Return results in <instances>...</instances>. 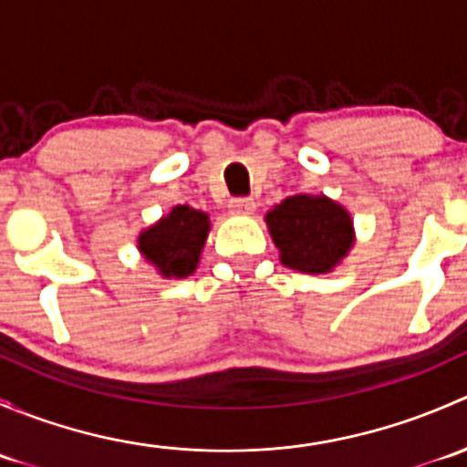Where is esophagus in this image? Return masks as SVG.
<instances>
[{"label": "esophagus", "instance_id": "obj_1", "mask_svg": "<svg viewBox=\"0 0 467 467\" xmlns=\"http://www.w3.org/2000/svg\"><path fill=\"white\" fill-rule=\"evenodd\" d=\"M228 210L237 216H248L255 212V201L253 199H233L230 201Z\"/></svg>", "mask_w": 467, "mask_h": 467}]
</instances>
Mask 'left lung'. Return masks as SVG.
<instances>
[{
	"label": "left lung",
	"mask_w": 467,
	"mask_h": 467,
	"mask_svg": "<svg viewBox=\"0 0 467 467\" xmlns=\"http://www.w3.org/2000/svg\"><path fill=\"white\" fill-rule=\"evenodd\" d=\"M280 262L298 273H332L355 246L350 212L325 194H296L264 216Z\"/></svg>",
	"instance_id": "obj_1"
}]
</instances>
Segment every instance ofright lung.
Wrapping results in <instances>:
<instances>
[{
    "label": "right lung",
    "mask_w": 467,
    "mask_h": 467,
    "mask_svg": "<svg viewBox=\"0 0 467 467\" xmlns=\"http://www.w3.org/2000/svg\"><path fill=\"white\" fill-rule=\"evenodd\" d=\"M210 228V214L176 205L138 234V251L162 277L182 280L199 268Z\"/></svg>",
    "instance_id": "obj_1"
}]
</instances>
